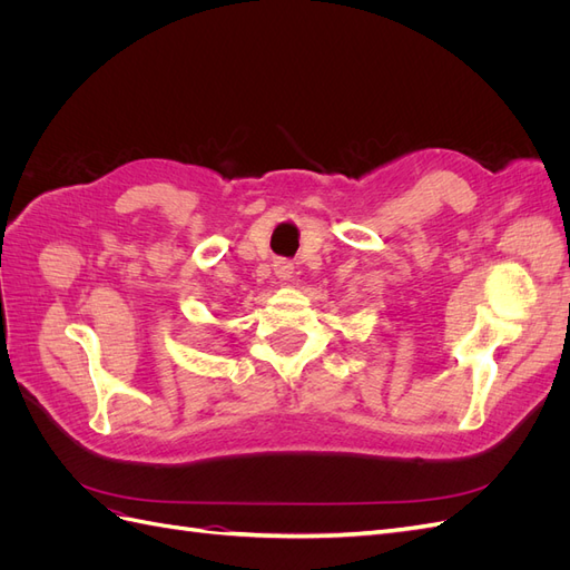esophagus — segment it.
<instances>
[{"label":"esophagus","mask_w":570,"mask_h":570,"mask_svg":"<svg viewBox=\"0 0 570 570\" xmlns=\"http://www.w3.org/2000/svg\"><path fill=\"white\" fill-rule=\"evenodd\" d=\"M273 268H275V273L281 275V278H289V275H292V264L283 262V258H281V262H275Z\"/></svg>","instance_id":"esophagus-1"}]
</instances>
